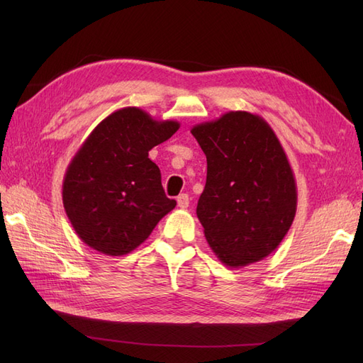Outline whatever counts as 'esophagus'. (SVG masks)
Listing matches in <instances>:
<instances>
[{"mask_svg":"<svg viewBox=\"0 0 363 363\" xmlns=\"http://www.w3.org/2000/svg\"><path fill=\"white\" fill-rule=\"evenodd\" d=\"M177 204L180 208H186L189 206V195L188 194H180L177 196Z\"/></svg>","mask_w":363,"mask_h":363,"instance_id":"1","label":"esophagus"}]
</instances>
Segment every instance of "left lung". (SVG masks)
<instances>
[{
    "mask_svg": "<svg viewBox=\"0 0 363 363\" xmlns=\"http://www.w3.org/2000/svg\"><path fill=\"white\" fill-rule=\"evenodd\" d=\"M207 159L196 216L207 244L230 268L276 250L296 212V184L280 140L265 119L236 111L192 127Z\"/></svg>",
    "mask_w": 363,
    "mask_h": 363,
    "instance_id": "8db88e82",
    "label": "left lung"
}]
</instances>
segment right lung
<instances>
[{
	"mask_svg": "<svg viewBox=\"0 0 363 363\" xmlns=\"http://www.w3.org/2000/svg\"><path fill=\"white\" fill-rule=\"evenodd\" d=\"M179 128L177 121H156L139 107H124L92 130L62 186L65 212L86 245L106 256H124L175 207L148 151Z\"/></svg>",
	"mask_w": 363,
	"mask_h": 363,
	"instance_id": "obj_1",
	"label": "right lung"
}]
</instances>
